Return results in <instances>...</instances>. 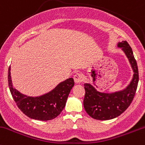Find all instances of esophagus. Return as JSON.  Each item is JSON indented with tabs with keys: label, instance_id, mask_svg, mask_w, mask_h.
I'll list each match as a JSON object with an SVG mask.
<instances>
[{
	"label": "esophagus",
	"instance_id": "obj_1",
	"mask_svg": "<svg viewBox=\"0 0 145 145\" xmlns=\"http://www.w3.org/2000/svg\"><path fill=\"white\" fill-rule=\"evenodd\" d=\"M84 76L82 73H77L74 76V81L76 84H80L83 82Z\"/></svg>",
	"mask_w": 145,
	"mask_h": 145
}]
</instances>
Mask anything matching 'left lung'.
<instances>
[{
    "mask_svg": "<svg viewBox=\"0 0 145 145\" xmlns=\"http://www.w3.org/2000/svg\"><path fill=\"white\" fill-rule=\"evenodd\" d=\"M118 47H122L131 63L134 72L133 80L124 90L110 94L100 93L91 84H84V107L86 113L93 119L109 120L118 117L129 107L135 96L139 80L136 60L127 42H119Z\"/></svg>",
    "mask_w": 145,
    "mask_h": 145,
    "instance_id": "8db88e82",
    "label": "left lung"
}]
</instances>
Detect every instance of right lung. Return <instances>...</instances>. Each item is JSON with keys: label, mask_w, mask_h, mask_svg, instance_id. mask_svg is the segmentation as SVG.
<instances>
[{"label": "right lung", "mask_w": 145, "mask_h": 145, "mask_svg": "<svg viewBox=\"0 0 145 145\" xmlns=\"http://www.w3.org/2000/svg\"><path fill=\"white\" fill-rule=\"evenodd\" d=\"M74 84V80L69 78L47 94L36 98L26 96L13 88L9 67L8 85L13 99L21 111L31 119L48 121L57 117L65 107Z\"/></svg>", "instance_id": "1"}]
</instances>
